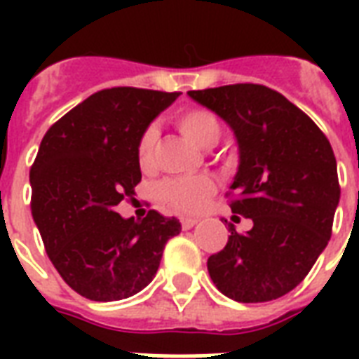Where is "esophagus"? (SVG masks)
<instances>
[{"label":"esophagus","mask_w":359,"mask_h":359,"mask_svg":"<svg viewBox=\"0 0 359 359\" xmlns=\"http://www.w3.org/2000/svg\"><path fill=\"white\" fill-rule=\"evenodd\" d=\"M197 224L196 218H182L180 219V225H182V229H191L194 225Z\"/></svg>","instance_id":"esophagus-1"}]
</instances>
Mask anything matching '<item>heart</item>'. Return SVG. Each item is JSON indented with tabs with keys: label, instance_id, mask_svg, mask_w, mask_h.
Segmentation results:
<instances>
[{
	"label": "heart",
	"instance_id": "1",
	"mask_svg": "<svg viewBox=\"0 0 359 359\" xmlns=\"http://www.w3.org/2000/svg\"><path fill=\"white\" fill-rule=\"evenodd\" d=\"M177 128L190 137L201 149H212L222 140V121L214 111L207 108H188L177 111L173 117ZM158 128L147 126L137 137L135 145V158L137 165L143 171H151L156 162ZM214 186L210 179L197 175V177H179V179L163 180L158 188L160 201L171 210L182 214L199 212L212 194Z\"/></svg>",
	"mask_w": 359,
	"mask_h": 359
}]
</instances>
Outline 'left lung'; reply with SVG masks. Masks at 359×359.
I'll return each mask as SVG.
<instances>
[{
	"instance_id": "1",
	"label": "left lung",
	"mask_w": 359,
	"mask_h": 359,
	"mask_svg": "<svg viewBox=\"0 0 359 359\" xmlns=\"http://www.w3.org/2000/svg\"><path fill=\"white\" fill-rule=\"evenodd\" d=\"M188 95L235 132L240 162L229 207L253 222L248 233L229 224L225 248L208 257V273L231 300H276L306 278L332 236L341 196L332 145L270 87L235 83Z\"/></svg>"
}]
</instances>
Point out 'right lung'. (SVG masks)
<instances>
[{"instance_id":"1","label":"right lung","mask_w":359,"mask_h":359,"mask_svg":"<svg viewBox=\"0 0 359 359\" xmlns=\"http://www.w3.org/2000/svg\"><path fill=\"white\" fill-rule=\"evenodd\" d=\"M180 93L104 89L50 126L31 165V214L50 261L70 289L95 302L134 296L151 283L177 218L115 208L135 194L137 137Z\"/></svg>"}]
</instances>
